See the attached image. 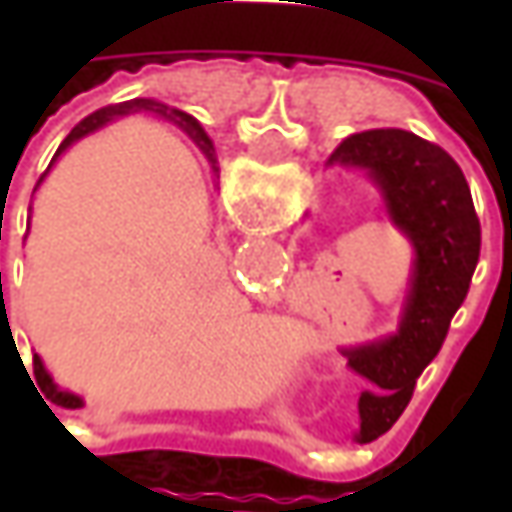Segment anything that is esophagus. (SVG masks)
<instances>
[{"instance_id": "34e87169", "label": "esophagus", "mask_w": 512, "mask_h": 512, "mask_svg": "<svg viewBox=\"0 0 512 512\" xmlns=\"http://www.w3.org/2000/svg\"><path fill=\"white\" fill-rule=\"evenodd\" d=\"M279 444H282V442H279ZM293 450H296V447H293Z\"/></svg>"}]
</instances>
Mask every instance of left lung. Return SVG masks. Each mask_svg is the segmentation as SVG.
<instances>
[{"label": "left lung", "instance_id": "left-lung-1", "mask_svg": "<svg viewBox=\"0 0 512 512\" xmlns=\"http://www.w3.org/2000/svg\"><path fill=\"white\" fill-rule=\"evenodd\" d=\"M325 168L364 176L387 222L413 247L396 330L342 347L347 364L367 379L359 396L364 439L402 416L416 379L439 356L479 265L482 225L456 159L410 130L350 133L327 156Z\"/></svg>", "mask_w": 512, "mask_h": 512}]
</instances>
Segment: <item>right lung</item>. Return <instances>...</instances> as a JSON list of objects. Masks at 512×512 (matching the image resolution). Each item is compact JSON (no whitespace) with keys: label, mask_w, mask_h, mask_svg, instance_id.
<instances>
[{"label":"right lung","mask_w":512,"mask_h":512,"mask_svg":"<svg viewBox=\"0 0 512 512\" xmlns=\"http://www.w3.org/2000/svg\"><path fill=\"white\" fill-rule=\"evenodd\" d=\"M130 113H150V116H159V119H165V122H173L179 130H185L187 136L193 139V145L205 153L207 165H210V170H213V176L219 173V168H216V148H213V139L207 136L205 128L199 125V119H196V116H190V113H185V110H179V108H170V105L159 102V99H128V102H119V105L99 108L96 113L85 116L76 128L70 130L68 136H65V142L59 145L56 153H53L48 170L39 176V182H36V187H33V193L39 190V185L45 182V176L50 173V168L56 165V159H59L70 145H76V142H79V139H85L88 133H96V130L105 128V125H110V122H116V119H125V116H130ZM28 230H30V216H28ZM33 376H36V384L45 390V396H48L53 404H59V407H82V404H85V399H82L79 393H70V390H65V387H59V384L53 382V376L48 373V367H45V362H42V356H39V353H33Z\"/></svg>","instance_id":"add662e5"}]
</instances>
